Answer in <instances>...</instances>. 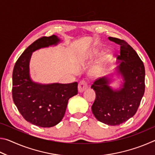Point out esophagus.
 Instances as JSON below:
<instances>
[{"label":"esophagus","mask_w":155,"mask_h":155,"mask_svg":"<svg viewBox=\"0 0 155 155\" xmlns=\"http://www.w3.org/2000/svg\"><path fill=\"white\" fill-rule=\"evenodd\" d=\"M87 81L85 80H82L79 83H78V91L79 92H83V91H85L86 89L87 88Z\"/></svg>","instance_id":"34e87169"}]
</instances>
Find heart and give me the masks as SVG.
Segmentation results:
<instances>
[{
    "mask_svg": "<svg viewBox=\"0 0 155 155\" xmlns=\"http://www.w3.org/2000/svg\"><path fill=\"white\" fill-rule=\"evenodd\" d=\"M98 50H95L92 52L91 53V55L94 56L98 53ZM112 57V54L111 52L107 51L104 52L103 53L101 54L98 59H96V61L94 62L92 68L91 69V73L94 75H98L100 74L103 71L104 68L105 67L106 64L109 62V61L111 59Z\"/></svg>",
    "mask_w": 155,
    "mask_h": 155,
    "instance_id": "1",
    "label": "heart"
}]
</instances>
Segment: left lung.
I'll list each match as a JSON object with an SVG mask.
<instances>
[{"label": "left lung", "instance_id": "1", "mask_svg": "<svg viewBox=\"0 0 155 155\" xmlns=\"http://www.w3.org/2000/svg\"><path fill=\"white\" fill-rule=\"evenodd\" d=\"M109 40L120 46L121 61L118 72L124 77V85L120 90H113L106 77L96 79L91 88L96 99L91 106L92 113L98 121L117 126L127 121L137 112L145 91V68L137 52L127 41L109 37Z\"/></svg>", "mask_w": 155, "mask_h": 155}]
</instances>
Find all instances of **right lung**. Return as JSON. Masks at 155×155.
<instances>
[{"label": "right lung", "instance_id": "right-lung-1", "mask_svg": "<svg viewBox=\"0 0 155 155\" xmlns=\"http://www.w3.org/2000/svg\"><path fill=\"white\" fill-rule=\"evenodd\" d=\"M56 35L43 36L32 43L15 62L12 75V98L22 117L40 127H52L64 116L68 100L78 94V83L40 85L29 77V61L32 52L57 44Z\"/></svg>", "mask_w": 155, "mask_h": 155}]
</instances>
